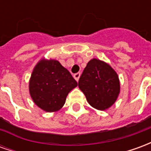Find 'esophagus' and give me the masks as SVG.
<instances>
[{"label":"esophagus","instance_id":"1","mask_svg":"<svg viewBox=\"0 0 151 151\" xmlns=\"http://www.w3.org/2000/svg\"><path fill=\"white\" fill-rule=\"evenodd\" d=\"M80 76H81V73H75L74 75H73V78H75V80L78 82L79 80V78H80Z\"/></svg>","mask_w":151,"mask_h":151}]
</instances>
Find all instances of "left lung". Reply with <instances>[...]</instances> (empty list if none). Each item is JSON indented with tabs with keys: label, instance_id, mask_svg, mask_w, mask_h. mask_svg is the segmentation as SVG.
Returning <instances> with one entry per match:
<instances>
[{
	"label": "left lung",
	"instance_id": "8db88e82",
	"mask_svg": "<svg viewBox=\"0 0 151 151\" xmlns=\"http://www.w3.org/2000/svg\"><path fill=\"white\" fill-rule=\"evenodd\" d=\"M78 87L89 104L100 111L111 108L120 91L116 72L109 64L95 58L87 63L79 78Z\"/></svg>",
	"mask_w": 151,
	"mask_h": 151
}]
</instances>
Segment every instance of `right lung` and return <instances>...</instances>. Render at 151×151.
Returning <instances> with one entry per match:
<instances>
[{
    "instance_id": "right-lung-1",
    "label": "right lung",
    "mask_w": 151,
    "mask_h": 151,
    "mask_svg": "<svg viewBox=\"0 0 151 151\" xmlns=\"http://www.w3.org/2000/svg\"><path fill=\"white\" fill-rule=\"evenodd\" d=\"M77 86L69 70L58 60L42 58L32 71L29 92L39 108L47 112H55L64 106L68 94Z\"/></svg>"
}]
</instances>
